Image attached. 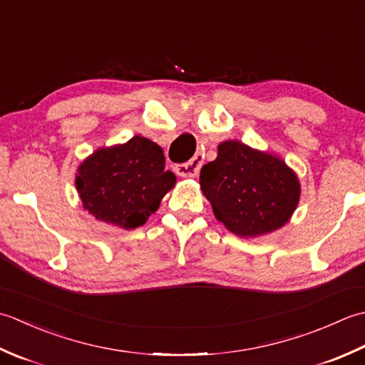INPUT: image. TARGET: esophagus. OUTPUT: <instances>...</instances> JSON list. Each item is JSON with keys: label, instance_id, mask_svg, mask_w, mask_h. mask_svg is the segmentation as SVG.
Listing matches in <instances>:
<instances>
[{"label": "esophagus", "instance_id": "esophagus-1", "mask_svg": "<svg viewBox=\"0 0 365 365\" xmlns=\"http://www.w3.org/2000/svg\"><path fill=\"white\" fill-rule=\"evenodd\" d=\"M203 165V155L202 154H195L193 158L185 162V163H178L175 167L176 175H180L182 178H195L200 173V168Z\"/></svg>", "mask_w": 365, "mask_h": 365}]
</instances>
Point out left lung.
<instances>
[{
	"label": "left lung",
	"mask_w": 365,
	"mask_h": 365,
	"mask_svg": "<svg viewBox=\"0 0 365 365\" xmlns=\"http://www.w3.org/2000/svg\"><path fill=\"white\" fill-rule=\"evenodd\" d=\"M200 184L217 220L244 237L285 225L301 193L284 160L236 140L219 145L217 159L202 168Z\"/></svg>",
	"instance_id": "obj_1"
}]
</instances>
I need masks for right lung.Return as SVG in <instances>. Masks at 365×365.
<instances>
[{"mask_svg":"<svg viewBox=\"0 0 365 365\" xmlns=\"http://www.w3.org/2000/svg\"><path fill=\"white\" fill-rule=\"evenodd\" d=\"M175 182L162 148L140 135L93 153L78 167L76 180L85 210L125 230L143 225Z\"/></svg>","mask_w":365,"mask_h":365,"instance_id":"right-lung-1","label":"right lung"}]
</instances>
